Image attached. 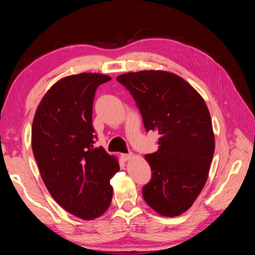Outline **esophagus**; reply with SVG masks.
Instances as JSON below:
<instances>
[{"instance_id": "34e87169", "label": "esophagus", "mask_w": 255, "mask_h": 255, "mask_svg": "<svg viewBox=\"0 0 255 255\" xmlns=\"http://www.w3.org/2000/svg\"><path fill=\"white\" fill-rule=\"evenodd\" d=\"M133 156V154L132 153H128V154H122V158H123V160H125V161H128V160H130L131 158Z\"/></svg>"}]
</instances>
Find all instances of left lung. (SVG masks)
I'll use <instances>...</instances> for the list:
<instances>
[{
  "label": "left lung",
  "mask_w": 255,
  "mask_h": 255,
  "mask_svg": "<svg viewBox=\"0 0 255 255\" xmlns=\"http://www.w3.org/2000/svg\"><path fill=\"white\" fill-rule=\"evenodd\" d=\"M136 101L145 130L158 131L159 149L144 159L152 171L142 196L164 217L191 207L207 181L215 152L208 107L193 86L178 75L143 70L118 75Z\"/></svg>",
  "instance_id": "1"
}]
</instances>
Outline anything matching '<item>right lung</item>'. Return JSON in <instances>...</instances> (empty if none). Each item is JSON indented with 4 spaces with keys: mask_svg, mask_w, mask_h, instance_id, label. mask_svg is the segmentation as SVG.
I'll list each match as a JSON object with an SVG mask.
<instances>
[{
    "mask_svg": "<svg viewBox=\"0 0 255 255\" xmlns=\"http://www.w3.org/2000/svg\"><path fill=\"white\" fill-rule=\"evenodd\" d=\"M111 79L100 73L62 78L47 91L32 121V153L42 181L62 208L84 220L110 207L111 178L119 171L115 155L94 147L92 125L95 91Z\"/></svg>",
    "mask_w": 255,
    "mask_h": 255,
    "instance_id": "right-lung-1",
    "label": "right lung"
}]
</instances>
